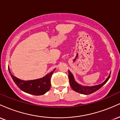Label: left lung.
<instances>
[{"label":"left lung","mask_w":120,"mask_h":120,"mask_svg":"<svg viewBox=\"0 0 120 120\" xmlns=\"http://www.w3.org/2000/svg\"><path fill=\"white\" fill-rule=\"evenodd\" d=\"M110 75H111V73H110L109 75L107 77V79H105V81L103 82L102 83L99 84V85H95V86H82V85H79L74 79L73 75L71 74V73L70 71H68V76H69V83L71 85V87L73 90L75 91L77 93H79L82 94L84 95H89L91 94L94 93L96 91L98 90L99 89L102 87L103 85H105L106 82L108 81L109 79Z\"/></svg>","instance_id":"left-lung-1"}]
</instances>
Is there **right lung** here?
<instances>
[{
    "mask_svg": "<svg viewBox=\"0 0 120 120\" xmlns=\"http://www.w3.org/2000/svg\"><path fill=\"white\" fill-rule=\"evenodd\" d=\"M8 69L13 81L21 90L25 93L34 95H42L49 90L51 86V77L53 71H55V69L51 72L39 79L24 81L16 77L11 73L9 68H8Z\"/></svg>",
    "mask_w": 120,
    "mask_h": 120,
    "instance_id": "add662e5",
    "label": "right lung"
}]
</instances>
